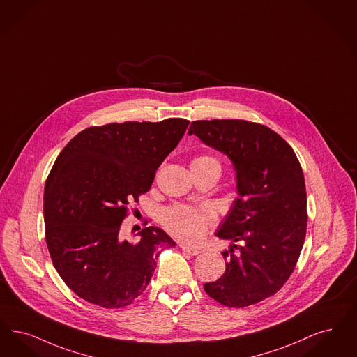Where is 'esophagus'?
Listing matches in <instances>:
<instances>
[{
	"label": "esophagus",
	"instance_id": "esophagus-1",
	"mask_svg": "<svg viewBox=\"0 0 357 357\" xmlns=\"http://www.w3.org/2000/svg\"><path fill=\"white\" fill-rule=\"evenodd\" d=\"M179 247L187 252L188 255H192V257H195V255H199L200 250L198 248H195V247H190V245H185V244H179Z\"/></svg>",
	"mask_w": 357,
	"mask_h": 357
}]
</instances>
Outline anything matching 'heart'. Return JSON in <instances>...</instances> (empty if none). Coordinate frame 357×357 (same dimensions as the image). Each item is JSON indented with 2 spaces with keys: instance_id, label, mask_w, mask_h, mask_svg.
<instances>
[{
  "instance_id": "b5f03b06",
  "label": "heart",
  "mask_w": 357,
  "mask_h": 357,
  "mask_svg": "<svg viewBox=\"0 0 357 357\" xmlns=\"http://www.w3.org/2000/svg\"><path fill=\"white\" fill-rule=\"evenodd\" d=\"M192 165H216V158L203 154L192 160ZM163 226L176 238L187 242H198L207 229L216 220L214 211L210 207H191L185 204H174L165 208L160 215Z\"/></svg>"
}]
</instances>
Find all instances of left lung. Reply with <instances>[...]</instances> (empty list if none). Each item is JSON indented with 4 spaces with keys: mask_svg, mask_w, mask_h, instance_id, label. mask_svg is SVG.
<instances>
[{
    "mask_svg": "<svg viewBox=\"0 0 357 357\" xmlns=\"http://www.w3.org/2000/svg\"><path fill=\"white\" fill-rule=\"evenodd\" d=\"M188 134L232 160L239 194L216 232L232 242L222 252L229 259L226 271L204 291L234 308L267 299L295 270L305 239L307 192L299 159L279 134L255 122L194 121Z\"/></svg>",
    "mask_w": 357,
    "mask_h": 357,
    "instance_id": "1",
    "label": "left lung"
}]
</instances>
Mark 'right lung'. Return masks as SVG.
<instances>
[{
	"label": "right lung",
	"mask_w": 357,
	"mask_h": 357,
	"mask_svg": "<svg viewBox=\"0 0 357 357\" xmlns=\"http://www.w3.org/2000/svg\"><path fill=\"white\" fill-rule=\"evenodd\" d=\"M188 123L169 118L91 126L59 153L45 183V238L54 268L79 298L126 307L150 283L159 248L175 245L154 226L128 242L121 226L128 203L150 190Z\"/></svg>",
	"instance_id": "obj_1"
}]
</instances>
